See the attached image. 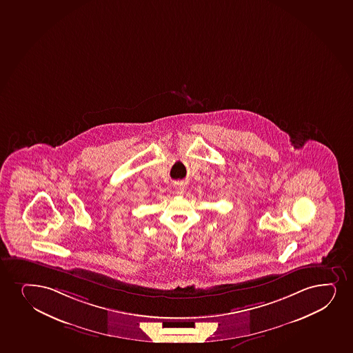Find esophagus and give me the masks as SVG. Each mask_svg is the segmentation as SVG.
I'll return each mask as SVG.
<instances>
[{
    "label": "esophagus",
    "mask_w": 353,
    "mask_h": 353,
    "mask_svg": "<svg viewBox=\"0 0 353 353\" xmlns=\"http://www.w3.org/2000/svg\"><path fill=\"white\" fill-rule=\"evenodd\" d=\"M174 188H176V191H177V194H179V195H183L184 191H185V184H183V183H177Z\"/></svg>",
    "instance_id": "esophagus-1"
}]
</instances>
